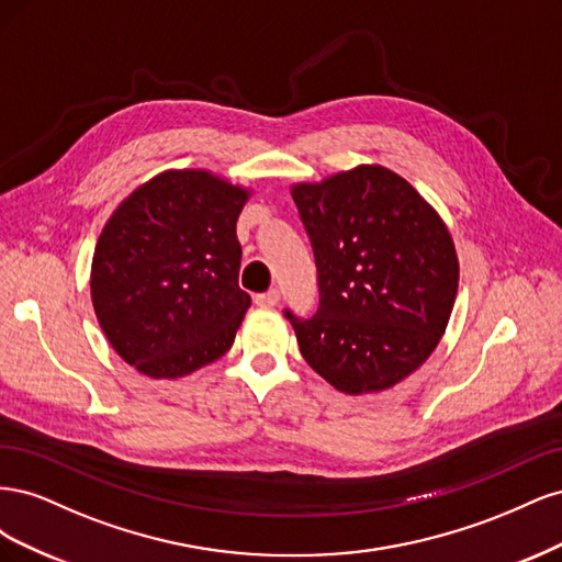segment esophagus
I'll return each instance as SVG.
<instances>
[{"label": "esophagus", "mask_w": 562, "mask_h": 562, "mask_svg": "<svg viewBox=\"0 0 562 562\" xmlns=\"http://www.w3.org/2000/svg\"><path fill=\"white\" fill-rule=\"evenodd\" d=\"M279 300H281V293L277 291V288H271V291H267V293L255 295V304H260V307H277Z\"/></svg>", "instance_id": "34e87169"}]
</instances>
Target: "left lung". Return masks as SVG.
<instances>
[{"instance_id":"8db88e82","label":"left lung","mask_w":562,"mask_h":562,"mask_svg":"<svg viewBox=\"0 0 562 562\" xmlns=\"http://www.w3.org/2000/svg\"><path fill=\"white\" fill-rule=\"evenodd\" d=\"M291 194L312 239L318 312H291L304 361L349 396L380 394L429 359L454 307L459 260L448 225L415 187L361 164Z\"/></svg>"}]
</instances>
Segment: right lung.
I'll list each match as a JSON object with an SVG mask.
<instances>
[{
  "instance_id": "1",
  "label": "right lung",
  "mask_w": 562,
  "mask_h": 562,
  "mask_svg": "<svg viewBox=\"0 0 562 562\" xmlns=\"http://www.w3.org/2000/svg\"><path fill=\"white\" fill-rule=\"evenodd\" d=\"M250 194L209 168H168L110 215L93 250L91 302L112 349L140 375H192L234 345L250 307L236 239Z\"/></svg>"
}]
</instances>
